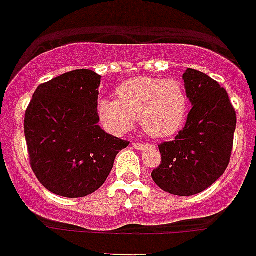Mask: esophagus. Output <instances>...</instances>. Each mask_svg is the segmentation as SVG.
I'll return each mask as SVG.
<instances>
[{
    "mask_svg": "<svg viewBox=\"0 0 256 256\" xmlns=\"http://www.w3.org/2000/svg\"><path fill=\"white\" fill-rule=\"evenodd\" d=\"M133 148H134L137 151H144L146 150V148H151V144H137V142H134V144H133Z\"/></svg>",
    "mask_w": 256,
    "mask_h": 256,
    "instance_id": "obj_1",
    "label": "esophagus"
}]
</instances>
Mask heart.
Wrapping results in <instances>:
<instances>
[{
  "label": "heart",
  "instance_id": "obj_1",
  "mask_svg": "<svg viewBox=\"0 0 256 256\" xmlns=\"http://www.w3.org/2000/svg\"><path fill=\"white\" fill-rule=\"evenodd\" d=\"M118 100L101 98L97 116L106 130L124 134L140 118L142 130L154 138L176 134L186 122L188 97L173 79L132 78L116 88Z\"/></svg>",
  "mask_w": 256,
  "mask_h": 256
}]
</instances>
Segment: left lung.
<instances>
[{"label":"left lung","mask_w":256,"mask_h":256,"mask_svg":"<svg viewBox=\"0 0 256 256\" xmlns=\"http://www.w3.org/2000/svg\"><path fill=\"white\" fill-rule=\"evenodd\" d=\"M183 80L192 108L176 140L159 144L162 164L151 177L162 191L192 196L209 188L227 169L237 119L216 80L190 68Z\"/></svg>","instance_id":"obj_1"}]
</instances>
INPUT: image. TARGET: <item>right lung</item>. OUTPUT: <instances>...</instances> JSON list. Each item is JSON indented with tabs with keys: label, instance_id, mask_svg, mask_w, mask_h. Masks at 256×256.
I'll use <instances>...</instances> for the list:
<instances>
[{
	"label": "right lung",
	"instance_id": "right-lung-1",
	"mask_svg": "<svg viewBox=\"0 0 256 256\" xmlns=\"http://www.w3.org/2000/svg\"><path fill=\"white\" fill-rule=\"evenodd\" d=\"M101 76L78 69L38 86L24 119L29 159L50 192L91 195L105 183L115 158L130 142L101 130L97 98Z\"/></svg>",
	"mask_w": 256,
	"mask_h": 256
}]
</instances>
